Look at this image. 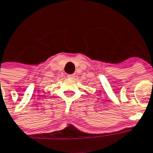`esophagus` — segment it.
I'll return each mask as SVG.
<instances>
[{"label": "esophagus", "mask_w": 153, "mask_h": 153, "mask_svg": "<svg viewBox=\"0 0 153 153\" xmlns=\"http://www.w3.org/2000/svg\"><path fill=\"white\" fill-rule=\"evenodd\" d=\"M67 77L68 78H74L75 77V75L74 74H69V75H67Z\"/></svg>", "instance_id": "obj_1"}]
</instances>
